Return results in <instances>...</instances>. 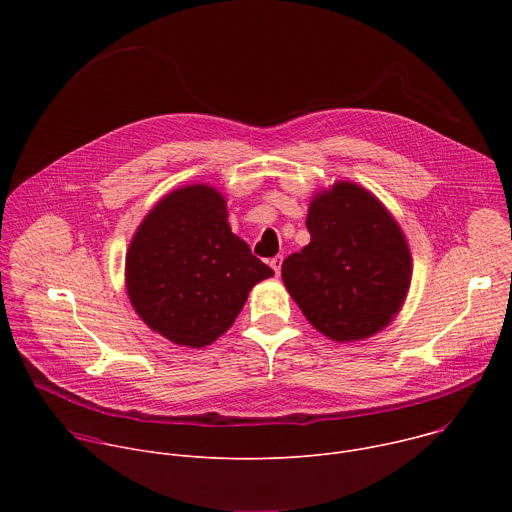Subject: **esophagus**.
I'll list each match as a JSON object with an SVG mask.
<instances>
[{
  "mask_svg": "<svg viewBox=\"0 0 512 512\" xmlns=\"http://www.w3.org/2000/svg\"><path fill=\"white\" fill-rule=\"evenodd\" d=\"M281 263H283V257H281V255H277V257H273V259L269 261V265H271V269L275 271V275L281 273Z\"/></svg>",
  "mask_w": 512,
  "mask_h": 512,
  "instance_id": "1",
  "label": "esophagus"
}]
</instances>
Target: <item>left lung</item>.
I'll return each mask as SVG.
<instances>
[{
  "label": "left lung",
  "mask_w": 512,
  "mask_h": 512,
  "mask_svg": "<svg viewBox=\"0 0 512 512\" xmlns=\"http://www.w3.org/2000/svg\"><path fill=\"white\" fill-rule=\"evenodd\" d=\"M310 243L289 255L281 277L306 320L334 342L385 330L401 312L413 275L405 233L367 188L338 180L308 208Z\"/></svg>",
  "instance_id": "8db88e82"
}]
</instances>
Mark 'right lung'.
Listing matches in <instances>:
<instances>
[{"label": "right lung", "mask_w": 512, "mask_h": 512, "mask_svg": "<svg viewBox=\"0 0 512 512\" xmlns=\"http://www.w3.org/2000/svg\"><path fill=\"white\" fill-rule=\"evenodd\" d=\"M271 275L231 231L227 198L208 184L162 196L125 253V289L135 314L152 332L188 348L223 336L249 291Z\"/></svg>", "instance_id": "obj_1"}]
</instances>
